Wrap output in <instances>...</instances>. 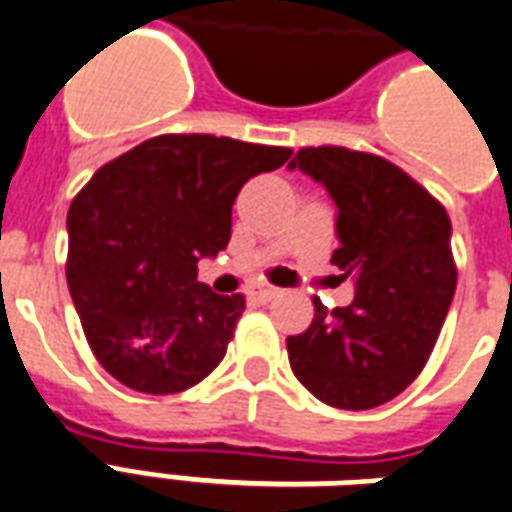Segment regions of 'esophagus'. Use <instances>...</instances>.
<instances>
[{
	"label": "esophagus",
	"mask_w": 512,
	"mask_h": 512,
	"mask_svg": "<svg viewBox=\"0 0 512 512\" xmlns=\"http://www.w3.org/2000/svg\"><path fill=\"white\" fill-rule=\"evenodd\" d=\"M279 293H282L279 287L266 285V282H257V285L249 287V298H252V301H260V304H268V301H271V298H276Z\"/></svg>",
	"instance_id": "34e87169"
}]
</instances>
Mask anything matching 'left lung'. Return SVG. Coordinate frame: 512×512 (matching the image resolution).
I'll use <instances>...</instances> for the list:
<instances>
[{
	"label": "left lung",
	"instance_id": "8db88e82",
	"mask_svg": "<svg viewBox=\"0 0 512 512\" xmlns=\"http://www.w3.org/2000/svg\"><path fill=\"white\" fill-rule=\"evenodd\" d=\"M290 168L333 198L339 249L331 263L355 279L350 306L314 301L304 333L287 336L290 369L339 410L396 399L429 361L456 293L450 219L393 162L344 146H306Z\"/></svg>",
	"mask_w": 512,
	"mask_h": 512
}]
</instances>
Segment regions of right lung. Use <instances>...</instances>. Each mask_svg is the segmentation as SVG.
Instances as JSON below:
<instances>
[{
  "instance_id": "add662e5",
  "label": "right lung",
  "mask_w": 512,
  "mask_h": 512,
  "mask_svg": "<svg viewBox=\"0 0 512 512\" xmlns=\"http://www.w3.org/2000/svg\"><path fill=\"white\" fill-rule=\"evenodd\" d=\"M293 151L217 135H157L102 165L67 214V285L102 369L132 391H187L225 358L241 293L198 282L230 241L233 203Z\"/></svg>"
}]
</instances>
